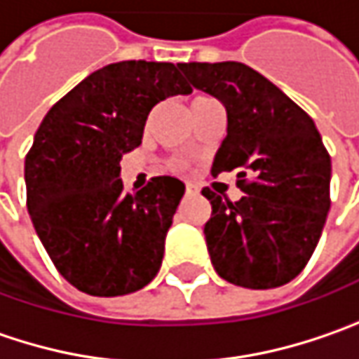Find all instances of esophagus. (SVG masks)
I'll return each mask as SVG.
<instances>
[{"label":"esophagus","mask_w":359,"mask_h":359,"mask_svg":"<svg viewBox=\"0 0 359 359\" xmlns=\"http://www.w3.org/2000/svg\"><path fill=\"white\" fill-rule=\"evenodd\" d=\"M184 193H187V195H197V193H199V189H197L195 184H187Z\"/></svg>","instance_id":"1"}]
</instances>
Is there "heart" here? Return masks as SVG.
Wrapping results in <instances>:
<instances>
[{
	"label": "heart",
	"mask_w": 359,
	"mask_h": 359,
	"mask_svg": "<svg viewBox=\"0 0 359 359\" xmlns=\"http://www.w3.org/2000/svg\"><path fill=\"white\" fill-rule=\"evenodd\" d=\"M201 99H205V97H195L191 103H197ZM166 166H168L172 172H184V170H189V160L180 158V156H172V158L166 160Z\"/></svg>",
	"instance_id": "1"
}]
</instances>
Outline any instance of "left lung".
I'll list each match as a JSON object with an SVG mask.
<instances>
[{
    "label": "left lung",
    "mask_w": 359,
    "mask_h": 359,
    "mask_svg": "<svg viewBox=\"0 0 359 359\" xmlns=\"http://www.w3.org/2000/svg\"><path fill=\"white\" fill-rule=\"evenodd\" d=\"M201 91L227 111L213 175L238 168L242 199L205 187V240L223 280L243 288L290 283L311 260L331 207V156L315 121L274 83L242 62H180Z\"/></svg>",
    "instance_id": "8db88e82"
}]
</instances>
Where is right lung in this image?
Listing matches in <instances>:
<instances>
[{
	"instance_id": "add662e5",
	"label": "right lung",
	"mask_w": 359,
	"mask_h": 359,
	"mask_svg": "<svg viewBox=\"0 0 359 359\" xmlns=\"http://www.w3.org/2000/svg\"><path fill=\"white\" fill-rule=\"evenodd\" d=\"M193 89L172 62L121 60L83 79L44 116L26 154V205L56 270L81 292L119 297L160 270L184 195L172 177L123 191L119 160L152 107Z\"/></svg>"
}]
</instances>
